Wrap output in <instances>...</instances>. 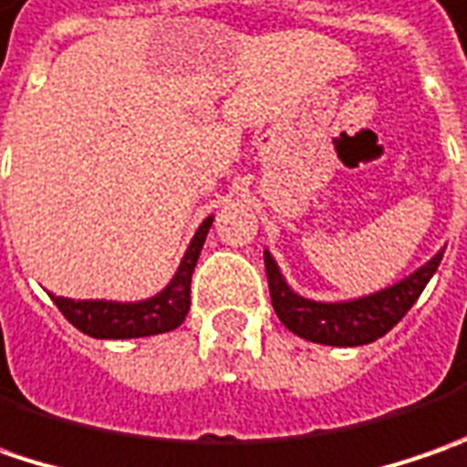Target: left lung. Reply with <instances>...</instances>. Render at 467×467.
I'll return each instance as SVG.
<instances>
[{
    "mask_svg": "<svg viewBox=\"0 0 467 467\" xmlns=\"http://www.w3.org/2000/svg\"><path fill=\"white\" fill-rule=\"evenodd\" d=\"M441 255L444 251H439L431 261H426L420 269L387 290L345 300V303H316L293 293L269 251H264V264H266V276H269L274 311L293 335L318 342V345L355 348V345H368L387 335L397 321L413 308L418 295L423 293V287L439 269Z\"/></svg>",
    "mask_w": 467,
    "mask_h": 467,
    "instance_id": "obj_1",
    "label": "left lung"
}]
</instances>
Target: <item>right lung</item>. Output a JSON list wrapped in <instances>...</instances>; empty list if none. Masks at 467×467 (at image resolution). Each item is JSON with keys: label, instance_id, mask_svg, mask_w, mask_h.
Wrapping results in <instances>:
<instances>
[{"label": "right lung", "instance_id": "right-lung-1", "mask_svg": "<svg viewBox=\"0 0 467 467\" xmlns=\"http://www.w3.org/2000/svg\"><path fill=\"white\" fill-rule=\"evenodd\" d=\"M212 222L213 216L203 219V224L198 227L180 261V269L172 276V282L149 300L117 303V300H72V297L51 295L54 306L75 329L96 339H132V337L172 332L185 321L191 308V276L195 272Z\"/></svg>", "mask_w": 467, "mask_h": 467}]
</instances>
